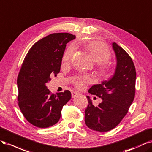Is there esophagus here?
Wrapping results in <instances>:
<instances>
[{
  "instance_id": "1",
  "label": "esophagus",
  "mask_w": 152,
  "mask_h": 152,
  "mask_svg": "<svg viewBox=\"0 0 152 152\" xmlns=\"http://www.w3.org/2000/svg\"><path fill=\"white\" fill-rule=\"evenodd\" d=\"M78 94H79V93H78V92L76 91H72V93H71L72 98H75Z\"/></svg>"
}]
</instances>
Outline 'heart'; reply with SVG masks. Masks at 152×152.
<instances>
[{
  "label": "heart",
  "instance_id": "heart-1",
  "mask_svg": "<svg viewBox=\"0 0 152 152\" xmlns=\"http://www.w3.org/2000/svg\"><path fill=\"white\" fill-rule=\"evenodd\" d=\"M85 49L92 57L93 59L98 64H101L99 65V69L102 74L105 75L110 71L109 67L107 64L104 63L109 61L111 57V53L107 47L104 43L99 42H93L86 44ZM75 53V48L70 47L66 50L63 55L62 60L64 62H67L72 58ZM104 63V64H102ZM91 79L89 77H76L74 79V83L76 87L82 88L84 86L85 83L89 82Z\"/></svg>",
  "mask_w": 152,
  "mask_h": 152
}]
</instances>
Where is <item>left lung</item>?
Returning <instances> with one entry per match:
<instances>
[{
    "instance_id": "left-lung-1",
    "label": "left lung",
    "mask_w": 152,
    "mask_h": 152,
    "mask_svg": "<svg viewBox=\"0 0 152 152\" xmlns=\"http://www.w3.org/2000/svg\"><path fill=\"white\" fill-rule=\"evenodd\" d=\"M116 57L114 74L109 80L92 86L88 92L102 99L98 106L93 105L88 96L85 110L86 125L91 129L109 131L118 125L128 113L134 98L136 73L133 60L123 48L112 43Z\"/></svg>"
}]
</instances>
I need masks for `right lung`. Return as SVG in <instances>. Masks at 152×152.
I'll list each match as a JSON object with an SVG mask.
<instances>
[{"label":"right lung","instance_id":"obj_1","mask_svg":"<svg viewBox=\"0 0 152 152\" xmlns=\"http://www.w3.org/2000/svg\"><path fill=\"white\" fill-rule=\"evenodd\" d=\"M75 38L68 33L51 34L34 44L24 58L17 80L18 105L26 120L38 128L56 124L71 99L69 90L51 94L46 84L60 72L66 44Z\"/></svg>","mask_w":152,"mask_h":152}]
</instances>
